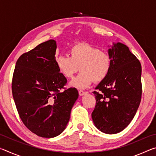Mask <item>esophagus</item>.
<instances>
[{"instance_id":"obj_1","label":"esophagus","mask_w":156,"mask_h":156,"mask_svg":"<svg viewBox=\"0 0 156 156\" xmlns=\"http://www.w3.org/2000/svg\"><path fill=\"white\" fill-rule=\"evenodd\" d=\"M78 93H79V95H80V96H83L84 94H85L86 92L83 91V90H79L78 91Z\"/></svg>"}]
</instances>
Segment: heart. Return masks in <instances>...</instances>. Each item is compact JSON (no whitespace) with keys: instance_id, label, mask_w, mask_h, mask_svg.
I'll use <instances>...</instances> for the list:
<instances>
[{"instance_id":"1","label":"heart","mask_w":156,"mask_h":156,"mask_svg":"<svg viewBox=\"0 0 156 156\" xmlns=\"http://www.w3.org/2000/svg\"><path fill=\"white\" fill-rule=\"evenodd\" d=\"M70 56L60 55L56 58L60 72L71 79L80 69L81 73L71 85L84 89L93 83L104 80L111 72L112 57L109 52L87 43L73 44L69 49Z\"/></svg>"}]
</instances>
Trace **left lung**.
<instances>
[{
    "label": "left lung",
    "instance_id": "8db88e82",
    "mask_svg": "<svg viewBox=\"0 0 156 156\" xmlns=\"http://www.w3.org/2000/svg\"><path fill=\"white\" fill-rule=\"evenodd\" d=\"M109 53L112 67L94 94L96 106L91 113L96 127L103 133H119L135 116L141 101L140 62L124 44H113Z\"/></svg>",
    "mask_w": 156,
    "mask_h": 156
}]
</instances>
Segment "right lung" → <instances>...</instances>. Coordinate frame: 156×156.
Here are the masks:
<instances>
[{"instance_id":"add662e5","label":"right lung","mask_w":156,"mask_h":156,"mask_svg":"<svg viewBox=\"0 0 156 156\" xmlns=\"http://www.w3.org/2000/svg\"><path fill=\"white\" fill-rule=\"evenodd\" d=\"M56 43L49 40L18 59L12 91L18 114L29 130L43 138H54L65 130L78 98L74 87L58 69ZM64 89L63 92H60Z\"/></svg>"}]
</instances>
